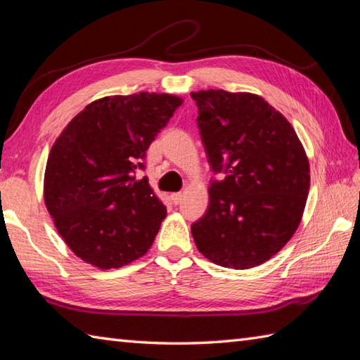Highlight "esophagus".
I'll return each mask as SVG.
<instances>
[{"label": "esophagus", "mask_w": 360, "mask_h": 360, "mask_svg": "<svg viewBox=\"0 0 360 360\" xmlns=\"http://www.w3.org/2000/svg\"><path fill=\"white\" fill-rule=\"evenodd\" d=\"M172 201H173V204H179L181 202V200H182V193L181 192H178V193H172Z\"/></svg>", "instance_id": "obj_1"}]
</instances>
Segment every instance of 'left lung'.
<instances>
[{
    "instance_id": "8db88e82",
    "label": "left lung",
    "mask_w": 360,
    "mask_h": 360,
    "mask_svg": "<svg viewBox=\"0 0 360 360\" xmlns=\"http://www.w3.org/2000/svg\"><path fill=\"white\" fill-rule=\"evenodd\" d=\"M212 178L209 209L192 224L198 250L231 269L267 262L300 224L309 162L283 114L263 97L209 89L192 93Z\"/></svg>"
}]
</instances>
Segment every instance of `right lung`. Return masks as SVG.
I'll list each match as a JSON object with an SVG mask.
<instances>
[{
	"label": "right lung",
	"instance_id": "1",
	"mask_svg": "<svg viewBox=\"0 0 360 360\" xmlns=\"http://www.w3.org/2000/svg\"><path fill=\"white\" fill-rule=\"evenodd\" d=\"M182 98L139 93L103 97L80 111L49 153L44 202L75 255L101 269L147 254L165 205L148 179L145 159Z\"/></svg>",
	"mask_w": 360,
	"mask_h": 360
}]
</instances>
